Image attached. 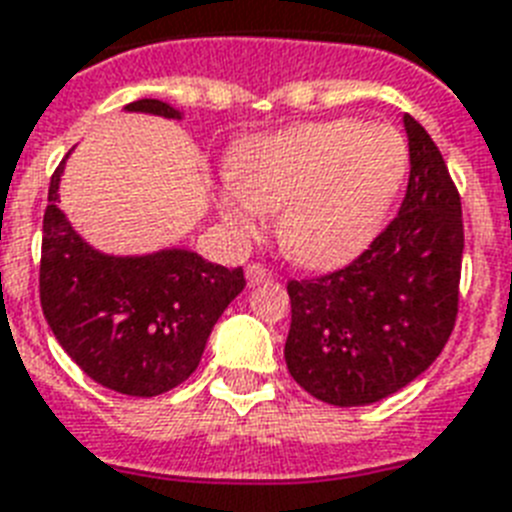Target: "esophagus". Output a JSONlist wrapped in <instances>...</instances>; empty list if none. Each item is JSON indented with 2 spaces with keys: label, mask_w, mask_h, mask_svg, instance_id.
Here are the masks:
<instances>
[{
  "label": "esophagus",
  "mask_w": 512,
  "mask_h": 512,
  "mask_svg": "<svg viewBox=\"0 0 512 512\" xmlns=\"http://www.w3.org/2000/svg\"><path fill=\"white\" fill-rule=\"evenodd\" d=\"M265 281H273V270L265 268V265H260V263H249L247 265V284L257 286V284H265Z\"/></svg>",
  "instance_id": "34e87169"
}]
</instances>
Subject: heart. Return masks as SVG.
Returning a JSON list of instances; mask_svg holds the SVG:
<instances>
[{
	"label": "heart",
	"mask_w": 512,
	"mask_h": 512,
	"mask_svg": "<svg viewBox=\"0 0 512 512\" xmlns=\"http://www.w3.org/2000/svg\"><path fill=\"white\" fill-rule=\"evenodd\" d=\"M220 210L236 234H260L263 213H281L278 239L292 260L334 268L381 226L407 170V144L386 123L315 120L257 136L231 162Z\"/></svg>",
	"instance_id": "b5f03b06"
}]
</instances>
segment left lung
Returning a JSON list of instances; mask_svg holds the SVG:
<instances>
[{
  "label": "left lung",
  "instance_id": "obj_1",
  "mask_svg": "<svg viewBox=\"0 0 512 512\" xmlns=\"http://www.w3.org/2000/svg\"><path fill=\"white\" fill-rule=\"evenodd\" d=\"M410 178L397 218L350 265L289 281L286 368L307 394L357 407L434 363L458 318L463 210L426 128L405 115Z\"/></svg>",
  "mask_w": 512,
  "mask_h": 512
}]
</instances>
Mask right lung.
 Wrapping results in <instances>:
<instances>
[{"label": "right lung", "mask_w": 512, "mask_h": 512, "mask_svg": "<svg viewBox=\"0 0 512 512\" xmlns=\"http://www.w3.org/2000/svg\"><path fill=\"white\" fill-rule=\"evenodd\" d=\"M131 112L181 118L160 99ZM68 157V155H65ZM65 160L49 181L41 236V310L62 350L97 384L128 397H155L197 371L207 336L242 292V268L207 263L189 249L144 257L102 255L73 231L57 207Z\"/></svg>", "instance_id": "right-lung-1"}]
</instances>
